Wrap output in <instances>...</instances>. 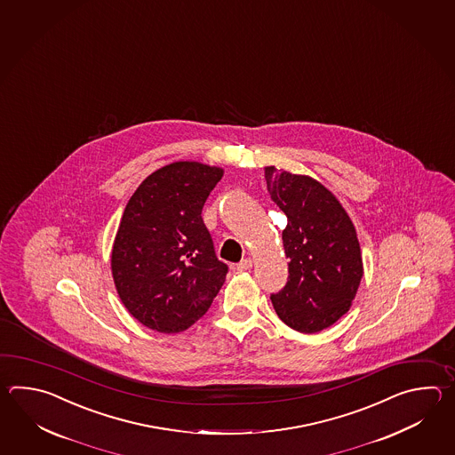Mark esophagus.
I'll list each match as a JSON object with an SVG mask.
<instances>
[{
	"instance_id": "obj_1",
	"label": "esophagus",
	"mask_w": 455,
	"mask_h": 455,
	"mask_svg": "<svg viewBox=\"0 0 455 455\" xmlns=\"http://www.w3.org/2000/svg\"><path fill=\"white\" fill-rule=\"evenodd\" d=\"M251 263H253V261H251V259H243V260H241V261H239V263H237V270H239V271L251 270Z\"/></svg>"
}]
</instances>
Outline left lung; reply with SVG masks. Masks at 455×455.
Wrapping results in <instances>:
<instances>
[{
	"mask_svg": "<svg viewBox=\"0 0 455 455\" xmlns=\"http://www.w3.org/2000/svg\"><path fill=\"white\" fill-rule=\"evenodd\" d=\"M271 200L288 216L283 245L288 281L271 292L273 307L291 329L315 333L348 312L363 278L355 226L339 200L317 180L265 169Z\"/></svg>",
	"mask_w": 455,
	"mask_h": 455,
	"instance_id": "left-lung-1",
	"label": "left lung"
}]
</instances>
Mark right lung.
I'll return each mask as SVG.
<instances>
[{
    "label": "right lung",
    "instance_id": "right-lung-1",
    "mask_svg": "<svg viewBox=\"0 0 455 455\" xmlns=\"http://www.w3.org/2000/svg\"><path fill=\"white\" fill-rule=\"evenodd\" d=\"M223 169L174 163L143 180L126 204L112 275L128 312L161 333L184 331L210 309L228 265L202 218Z\"/></svg>",
    "mask_w": 455,
    "mask_h": 455
}]
</instances>
